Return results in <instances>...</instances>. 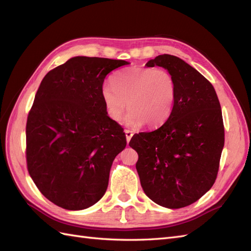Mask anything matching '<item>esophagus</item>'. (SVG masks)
<instances>
[{"instance_id": "1", "label": "esophagus", "mask_w": 251, "mask_h": 251, "mask_svg": "<svg viewBox=\"0 0 251 251\" xmlns=\"http://www.w3.org/2000/svg\"><path fill=\"white\" fill-rule=\"evenodd\" d=\"M125 133H126V141H127V143H128V142H130V140H131V138H132V136H133L134 134H133V132H132V131H130V130H126V131H125Z\"/></svg>"}]
</instances>
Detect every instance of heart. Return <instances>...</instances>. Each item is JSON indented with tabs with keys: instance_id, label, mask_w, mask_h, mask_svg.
<instances>
[{
	"instance_id": "1",
	"label": "heart",
	"mask_w": 251,
	"mask_h": 251,
	"mask_svg": "<svg viewBox=\"0 0 251 251\" xmlns=\"http://www.w3.org/2000/svg\"><path fill=\"white\" fill-rule=\"evenodd\" d=\"M101 97L108 115L120 121L126 110V125L158 127L163 125L174 109L177 82L164 69L131 67L113 75L112 85H104Z\"/></svg>"
}]
</instances>
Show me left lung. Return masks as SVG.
Segmentation results:
<instances>
[{
    "label": "left lung",
    "instance_id": "1",
    "mask_svg": "<svg viewBox=\"0 0 251 251\" xmlns=\"http://www.w3.org/2000/svg\"><path fill=\"white\" fill-rule=\"evenodd\" d=\"M163 67L177 82L168 120L153 132L135 134L136 170L144 193L168 208L191 205L214 185L224 147L222 111L215 88L181 58L162 54L147 64Z\"/></svg>",
    "mask_w": 251,
    "mask_h": 251
}]
</instances>
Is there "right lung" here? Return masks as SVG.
<instances>
[{
	"label": "right lung",
	"instance_id": "1",
	"mask_svg": "<svg viewBox=\"0 0 251 251\" xmlns=\"http://www.w3.org/2000/svg\"><path fill=\"white\" fill-rule=\"evenodd\" d=\"M123 59L72 57L43 78L26 125V161L39 191L57 206L85 209L100 201L112 163L126 146L108 116L104 78Z\"/></svg>",
	"mask_w": 251,
	"mask_h": 251
}]
</instances>
